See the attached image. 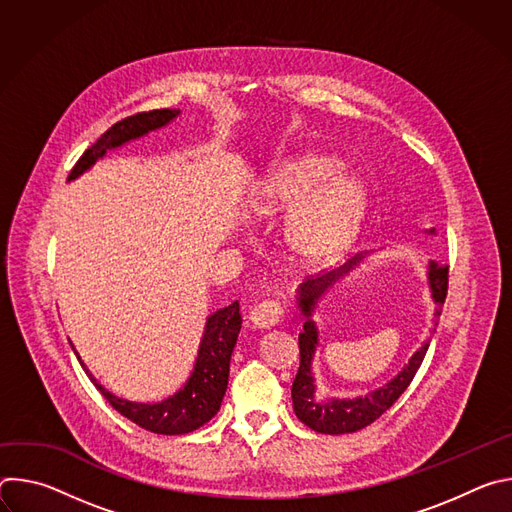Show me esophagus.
<instances>
[{
  "label": "esophagus",
  "instance_id": "1",
  "mask_svg": "<svg viewBox=\"0 0 512 512\" xmlns=\"http://www.w3.org/2000/svg\"><path fill=\"white\" fill-rule=\"evenodd\" d=\"M283 316V306L277 300H263L251 310V322L257 328H271Z\"/></svg>",
  "mask_w": 512,
  "mask_h": 512
}]
</instances>
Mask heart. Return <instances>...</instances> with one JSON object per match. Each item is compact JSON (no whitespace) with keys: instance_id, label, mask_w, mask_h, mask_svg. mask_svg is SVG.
<instances>
[{"instance_id":"heart-1","label":"heart","mask_w":512,"mask_h":512,"mask_svg":"<svg viewBox=\"0 0 512 512\" xmlns=\"http://www.w3.org/2000/svg\"><path fill=\"white\" fill-rule=\"evenodd\" d=\"M334 162L302 154L279 164L259 186L253 212L265 218L287 214L283 237L294 257L310 267L332 263L350 245L367 204L364 186L333 174Z\"/></svg>"}]
</instances>
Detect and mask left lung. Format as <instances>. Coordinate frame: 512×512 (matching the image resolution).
<instances>
[{
  "mask_svg": "<svg viewBox=\"0 0 512 512\" xmlns=\"http://www.w3.org/2000/svg\"><path fill=\"white\" fill-rule=\"evenodd\" d=\"M360 259H362V255H356L338 271H332L318 279H308L300 289L298 300H300L302 314L306 316V324H304V332L300 334V369L294 379V385H291V401H294V411H296L298 419L318 433H330V435L352 433V431H358L362 427L371 425L375 419H379L409 387V383L413 381L417 369L421 367V362L425 358V352L429 348V342H425L411 356L407 367L389 385L369 393L367 397L318 399L314 395L316 387H314V377H312V358H314V350L318 344V332H316V324L310 320L312 310L316 306V300L324 294V291L334 281H338L344 273H348ZM427 275H429L431 296L437 306L435 314L440 316L442 308L446 304V296H448L450 265L440 263V261H429Z\"/></svg>",
  "mask_w": 512,
  "mask_h": 512,
  "instance_id": "8db88e82",
  "label": "left lung"
}]
</instances>
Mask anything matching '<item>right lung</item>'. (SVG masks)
Here are the masks:
<instances>
[{
    "mask_svg": "<svg viewBox=\"0 0 512 512\" xmlns=\"http://www.w3.org/2000/svg\"><path fill=\"white\" fill-rule=\"evenodd\" d=\"M178 113H180L178 109H154V111L135 113L131 117L117 121L79 158L75 168L70 170L68 180H75L85 170H89L99 158L105 156L107 150L119 148V145H123L129 139L141 137L152 129H158L170 123ZM241 322L243 320L239 312V302H233L231 306L208 316L198 358L194 364V373L190 375L182 391L164 399L162 403L150 405V403H131V401L119 399L109 391H105L93 379V375L87 371L83 362L81 367L91 377L97 391L107 399V403L115 411H119L123 417L133 421L135 425L154 433H162V435L190 433L200 425H204L208 419H212L216 411L221 409V401L225 397L227 383H229V362H231L233 348L237 344Z\"/></svg>",
    "mask_w": 512,
    "mask_h": 512,
    "instance_id": "right-lung-1",
    "label": "right lung"
}]
</instances>
